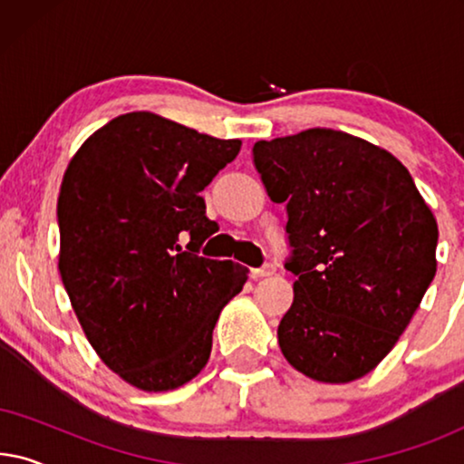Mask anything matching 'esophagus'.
<instances>
[{"label": "esophagus", "mask_w": 464, "mask_h": 464, "mask_svg": "<svg viewBox=\"0 0 464 464\" xmlns=\"http://www.w3.org/2000/svg\"><path fill=\"white\" fill-rule=\"evenodd\" d=\"M276 272V268L272 264H266V266H262V268H256V270H251V276L253 278H264V276H272Z\"/></svg>", "instance_id": "34e87169"}]
</instances>
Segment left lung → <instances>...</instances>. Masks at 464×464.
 Wrapping results in <instances>:
<instances>
[{
    "mask_svg": "<svg viewBox=\"0 0 464 464\" xmlns=\"http://www.w3.org/2000/svg\"><path fill=\"white\" fill-rule=\"evenodd\" d=\"M253 164L289 218L295 283L278 346L304 376L353 382L392 351L433 281V213L395 156L342 130L257 141Z\"/></svg>",
    "mask_w": 464,
    "mask_h": 464,
    "instance_id": "8db88e82",
    "label": "left lung"
}]
</instances>
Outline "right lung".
<instances>
[{
	"label": "right lung",
	"instance_id": "obj_1",
	"mask_svg": "<svg viewBox=\"0 0 464 464\" xmlns=\"http://www.w3.org/2000/svg\"><path fill=\"white\" fill-rule=\"evenodd\" d=\"M238 151V139L130 111L92 132L63 177V285L101 361L137 389L198 376L221 308L246 283L245 266L198 256L218 227L200 192Z\"/></svg>",
	"mask_w": 464,
	"mask_h": 464
}]
</instances>
